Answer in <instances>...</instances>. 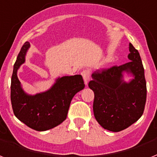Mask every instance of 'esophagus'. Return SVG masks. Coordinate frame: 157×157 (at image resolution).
I'll return each instance as SVG.
<instances>
[{
  "label": "esophagus",
  "instance_id": "34e87169",
  "mask_svg": "<svg viewBox=\"0 0 157 157\" xmlns=\"http://www.w3.org/2000/svg\"><path fill=\"white\" fill-rule=\"evenodd\" d=\"M82 78H83V80H84L85 84L87 85L88 84L89 79H90V75H91V73H90V71L89 70H84V71H82Z\"/></svg>",
  "mask_w": 157,
  "mask_h": 157
}]
</instances>
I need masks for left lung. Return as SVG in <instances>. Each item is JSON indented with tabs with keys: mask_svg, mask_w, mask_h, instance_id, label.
Wrapping results in <instances>:
<instances>
[{
	"mask_svg": "<svg viewBox=\"0 0 157 157\" xmlns=\"http://www.w3.org/2000/svg\"><path fill=\"white\" fill-rule=\"evenodd\" d=\"M130 61L121 66L97 70L88 86L94 91L93 112L105 130L118 132L137 121L144 113L147 99L144 69L137 49L130 43ZM124 71L132 73L129 83L122 79Z\"/></svg>",
	"mask_w": 157,
	"mask_h": 157,
	"instance_id": "obj_1",
	"label": "left lung"
}]
</instances>
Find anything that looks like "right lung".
Segmentation results:
<instances>
[{
	"instance_id": "1",
	"label": "right lung",
	"mask_w": 157,
	"mask_h": 157,
	"mask_svg": "<svg viewBox=\"0 0 157 157\" xmlns=\"http://www.w3.org/2000/svg\"><path fill=\"white\" fill-rule=\"evenodd\" d=\"M30 43L22 45L13 65L11 78L10 99L14 115L27 126L38 131H44L58 126L66 120L71 100L75 94L84 88L82 75L58 78L48 91L29 96L22 90L17 76L20 66L25 62V56Z\"/></svg>"
}]
</instances>
